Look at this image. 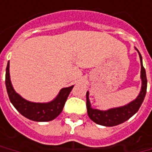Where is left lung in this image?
Wrapping results in <instances>:
<instances>
[{"label": "left lung", "mask_w": 152, "mask_h": 152, "mask_svg": "<svg viewBox=\"0 0 152 152\" xmlns=\"http://www.w3.org/2000/svg\"><path fill=\"white\" fill-rule=\"evenodd\" d=\"M137 50L140 60V78H141V88L140 92L139 93L137 97L131 101V102L124 105L121 107H113L107 110H99L97 108L92 107L91 102L89 100V92H86V108H87V114L89 118L92 119L93 122L97 124L111 127L115 126L125 122L129 118H131L134 113H136L139 110L140 107L141 106L142 102L144 101L145 96L146 93V88H147V79H146V74L145 70L143 64H142V57L140 54L139 50Z\"/></svg>", "instance_id": "left-lung-1"}]
</instances>
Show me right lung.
<instances>
[{
  "instance_id": "right-lung-1",
  "label": "right lung",
  "mask_w": 152,
  "mask_h": 152,
  "mask_svg": "<svg viewBox=\"0 0 152 152\" xmlns=\"http://www.w3.org/2000/svg\"><path fill=\"white\" fill-rule=\"evenodd\" d=\"M9 61L6 70V86L8 97L15 108L25 118L37 122H46L55 119L62 112L66 99L74 86L62 88L54 100L49 102H34L21 97L14 90L10 79Z\"/></svg>"
}]
</instances>
